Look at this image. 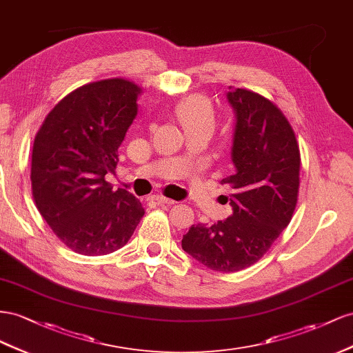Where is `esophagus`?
I'll return each mask as SVG.
<instances>
[{"instance_id":"esophagus-1","label":"esophagus","mask_w":353,"mask_h":353,"mask_svg":"<svg viewBox=\"0 0 353 353\" xmlns=\"http://www.w3.org/2000/svg\"><path fill=\"white\" fill-rule=\"evenodd\" d=\"M152 199H155L158 204H168V205H171V204H176V201L170 199V198H165V196H163V195H154V196H152Z\"/></svg>"}]
</instances>
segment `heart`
Wrapping results in <instances>:
<instances>
[{
  "label": "heart",
  "instance_id": "obj_1",
  "mask_svg": "<svg viewBox=\"0 0 353 353\" xmlns=\"http://www.w3.org/2000/svg\"><path fill=\"white\" fill-rule=\"evenodd\" d=\"M177 112L188 132L190 130H208L213 133L216 117L208 100L203 97H190L177 108Z\"/></svg>",
  "mask_w": 353,
  "mask_h": 353
}]
</instances>
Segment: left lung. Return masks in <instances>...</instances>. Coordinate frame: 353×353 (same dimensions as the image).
<instances>
[{
    "label": "left lung",
    "mask_w": 353,
    "mask_h": 353,
    "mask_svg": "<svg viewBox=\"0 0 353 353\" xmlns=\"http://www.w3.org/2000/svg\"><path fill=\"white\" fill-rule=\"evenodd\" d=\"M235 114L230 158L235 174L221 180L232 216L213 226L192 225L182 248L217 272L243 270L263 256L293 217L299 194L300 152L293 128L268 100L244 88H230Z\"/></svg>",
    "instance_id": "left-lung-1"
}]
</instances>
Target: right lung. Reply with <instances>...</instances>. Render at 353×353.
I'll return each instance as SVG.
<instances>
[{
    "mask_svg": "<svg viewBox=\"0 0 353 353\" xmlns=\"http://www.w3.org/2000/svg\"><path fill=\"white\" fill-rule=\"evenodd\" d=\"M140 87L123 78L90 83L52 109L32 149V195L56 236L78 254L124 247L145 208L125 189L112 190L118 148L137 115Z\"/></svg>",
    "mask_w": 353,
    "mask_h": 353,
    "instance_id": "right-lung-1",
    "label": "right lung"
}]
</instances>
